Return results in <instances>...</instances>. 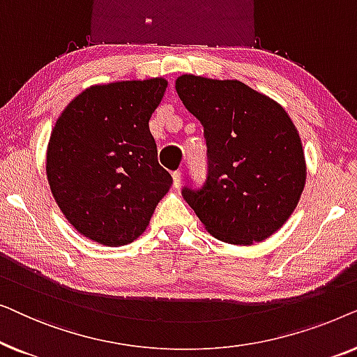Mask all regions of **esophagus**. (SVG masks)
Instances as JSON below:
<instances>
[{
  "instance_id": "34e87169",
  "label": "esophagus",
  "mask_w": 357,
  "mask_h": 357,
  "mask_svg": "<svg viewBox=\"0 0 357 357\" xmlns=\"http://www.w3.org/2000/svg\"><path fill=\"white\" fill-rule=\"evenodd\" d=\"M172 178H174V187L175 188H180V185H182V172L177 170V172L172 174Z\"/></svg>"
}]
</instances>
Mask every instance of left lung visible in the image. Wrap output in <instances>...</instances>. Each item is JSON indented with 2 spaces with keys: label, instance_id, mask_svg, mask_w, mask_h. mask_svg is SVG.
Here are the masks:
<instances>
[{
  "label": "left lung",
  "instance_id": "obj_1",
  "mask_svg": "<svg viewBox=\"0 0 357 357\" xmlns=\"http://www.w3.org/2000/svg\"><path fill=\"white\" fill-rule=\"evenodd\" d=\"M175 89L202 121L209 158L206 185L183 188V198L219 241H266L294 213L305 187V155L291 116L237 79L182 75Z\"/></svg>",
  "mask_w": 357,
  "mask_h": 357
}]
</instances>
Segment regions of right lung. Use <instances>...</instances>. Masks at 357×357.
Instances as JSON below:
<instances>
[{"mask_svg": "<svg viewBox=\"0 0 357 357\" xmlns=\"http://www.w3.org/2000/svg\"><path fill=\"white\" fill-rule=\"evenodd\" d=\"M167 86L164 77L94 84L58 116L47 146V180L82 237L107 247L131 243L172 187L149 131Z\"/></svg>", "mask_w": 357, "mask_h": 357, "instance_id": "1", "label": "right lung"}]
</instances>
